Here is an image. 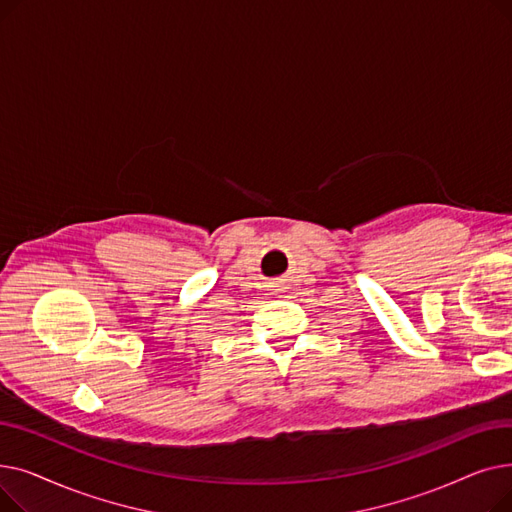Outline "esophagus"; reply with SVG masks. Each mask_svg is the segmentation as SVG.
I'll return each instance as SVG.
<instances>
[{
  "mask_svg": "<svg viewBox=\"0 0 512 512\" xmlns=\"http://www.w3.org/2000/svg\"><path fill=\"white\" fill-rule=\"evenodd\" d=\"M272 290H274V292H282V290H284V284H282V282H276V284H272Z\"/></svg>",
  "mask_w": 512,
  "mask_h": 512,
  "instance_id": "34e87169",
  "label": "esophagus"
}]
</instances>
